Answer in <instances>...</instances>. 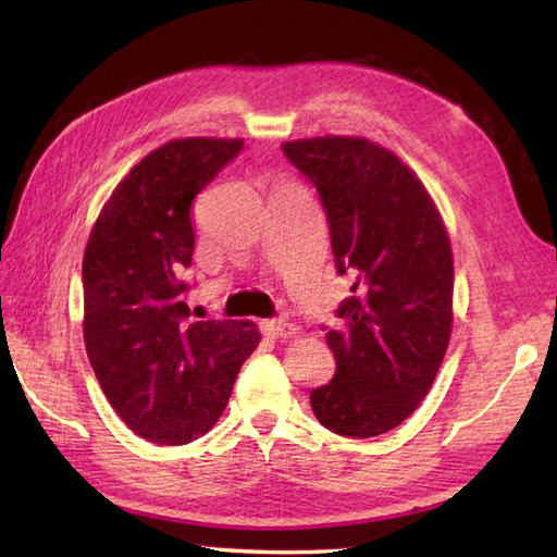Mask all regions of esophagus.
<instances>
[{"mask_svg":"<svg viewBox=\"0 0 557 557\" xmlns=\"http://www.w3.org/2000/svg\"><path fill=\"white\" fill-rule=\"evenodd\" d=\"M262 329L269 336H276V338H290L295 334H300V326H295L293 322H286V320H267L262 322Z\"/></svg>","mask_w":557,"mask_h":557,"instance_id":"esophagus-1","label":"esophagus"}]
</instances>
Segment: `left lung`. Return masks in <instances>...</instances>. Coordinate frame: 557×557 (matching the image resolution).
Returning <instances> with one entry per match:
<instances>
[{
	"label": "left lung",
	"instance_id": "left-lung-1",
	"mask_svg": "<svg viewBox=\"0 0 557 557\" xmlns=\"http://www.w3.org/2000/svg\"><path fill=\"white\" fill-rule=\"evenodd\" d=\"M320 191L338 274H354L342 329H329L334 380L310 394L324 428L374 437L425 399L451 336L454 259L445 221L399 156L362 136L281 144Z\"/></svg>",
	"mask_w": 557,
	"mask_h": 557
}]
</instances>
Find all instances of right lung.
<instances>
[{"mask_svg":"<svg viewBox=\"0 0 557 557\" xmlns=\"http://www.w3.org/2000/svg\"><path fill=\"white\" fill-rule=\"evenodd\" d=\"M243 139L189 136L144 156L100 209L84 252V342L100 389L136 435L187 445L231 399L255 322H191V201Z\"/></svg>","mask_w":557,"mask_h":557,"instance_id":"add662e5","label":"right lung"}]
</instances>
